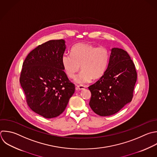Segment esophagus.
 Listing matches in <instances>:
<instances>
[{"label": "esophagus", "instance_id": "1", "mask_svg": "<svg viewBox=\"0 0 157 157\" xmlns=\"http://www.w3.org/2000/svg\"><path fill=\"white\" fill-rule=\"evenodd\" d=\"M85 88H86V87L84 86H83V85H77V86H76L75 89H76V90H84Z\"/></svg>", "mask_w": 157, "mask_h": 157}]
</instances>
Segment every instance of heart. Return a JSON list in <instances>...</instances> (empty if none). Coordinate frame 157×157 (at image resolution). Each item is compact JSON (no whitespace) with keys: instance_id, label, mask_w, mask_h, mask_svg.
Returning a JSON list of instances; mask_svg holds the SVG:
<instances>
[{"instance_id":"b5f03b06","label":"heart","mask_w":157,"mask_h":157,"mask_svg":"<svg viewBox=\"0 0 157 157\" xmlns=\"http://www.w3.org/2000/svg\"><path fill=\"white\" fill-rule=\"evenodd\" d=\"M108 61L109 52L105 48L83 43L74 45L71 53H65L61 58L63 69L71 78H75L81 66L82 71L75 79L76 83L81 85L90 83L93 78H101L106 71Z\"/></svg>"}]
</instances>
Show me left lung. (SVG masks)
<instances>
[{
    "label": "left lung",
    "mask_w": 157,
    "mask_h": 157,
    "mask_svg": "<svg viewBox=\"0 0 157 157\" xmlns=\"http://www.w3.org/2000/svg\"><path fill=\"white\" fill-rule=\"evenodd\" d=\"M136 80L135 66L128 53L121 48H112L104 75L88 87L90 107L100 116L116 113L131 101Z\"/></svg>",
    "instance_id": "1"
}]
</instances>
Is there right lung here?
Masks as SVG:
<instances>
[{"instance_id": "add662e5", "label": "right lung", "mask_w": 157, "mask_h": 157, "mask_svg": "<svg viewBox=\"0 0 157 157\" xmlns=\"http://www.w3.org/2000/svg\"><path fill=\"white\" fill-rule=\"evenodd\" d=\"M65 43L63 39L52 40L40 45L23 64L20 82L28 105L46 118L61 114L75 92L62 66Z\"/></svg>"}]
</instances>
